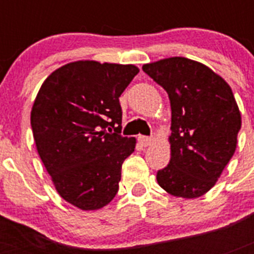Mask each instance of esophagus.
<instances>
[{"mask_svg":"<svg viewBox=\"0 0 254 254\" xmlns=\"http://www.w3.org/2000/svg\"><path fill=\"white\" fill-rule=\"evenodd\" d=\"M138 141L142 146H150L152 142V138L151 137H147V136H138Z\"/></svg>","mask_w":254,"mask_h":254,"instance_id":"1","label":"esophagus"}]
</instances>
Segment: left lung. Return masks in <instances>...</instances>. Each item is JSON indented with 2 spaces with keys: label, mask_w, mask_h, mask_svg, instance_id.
I'll return each instance as SVG.
<instances>
[{
  "label": "left lung",
  "mask_w": 254,
  "mask_h": 254,
  "mask_svg": "<svg viewBox=\"0 0 254 254\" xmlns=\"http://www.w3.org/2000/svg\"><path fill=\"white\" fill-rule=\"evenodd\" d=\"M168 93L172 158L156 179L168 193L196 198L214 187L234 155L241 112L224 78L205 64L172 57L143 64Z\"/></svg>",
  "instance_id": "8db88e82"
}]
</instances>
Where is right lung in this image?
Here are the masks:
<instances>
[{
  "label": "right lung",
  "instance_id": "obj_1",
  "mask_svg": "<svg viewBox=\"0 0 254 254\" xmlns=\"http://www.w3.org/2000/svg\"><path fill=\"white\" fill-rule=\"evenodd\" d=\"M137 73L133 64L77 61L38 93L30 116L38 154L61 197L81 210L104 207L118 192L136 145L121 134L120 96Z\"/></svg>",
  "mask_w": 254,
  "mask_h": 254
}]
</instances>
